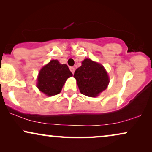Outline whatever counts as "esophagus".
I'll return each instance as SVG.
<instances>
[{
  "label": "esophagus",
  "instance_id": "34e87169",
  "mask_svg": "<svg viewBox=\"0 0 152 152\" xmlns=\"http://www.w3.org/2000/svg\"><path fill=\"white\" fill-rule=\"evenodd\" d=\"M70 71L72 72V73L74 74V72H75V68L74 67H70Z\"/></svg>",
  "mask_w": 152,
  "mask_h": 152
}]
</instances>
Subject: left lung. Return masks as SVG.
Segmentation results:
<instances>
[{"label": "left lung", "instance_id": "left-lung-1", "mask_svg": "<svg viewBox=\"0 0 152 152\" xmlns=\"http://www.w3.org/2000/svg\"><path fill=\"white\" fill-rule=\"evenodd\" d=\"M74 77L80 93L95 97L107 88L109 77L102 65L90 59H85L82 66L75 71Z\"/></svg>", "mask_w": 152, "mask_h": 152}]
</instances>
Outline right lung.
<instances>
[{
    "label": "right lung",
    "instance_id": "1",
    "mask_svg": "<svg viewBox=\"0 0 152 152\" xmlns=\"http://www.w3.org/2000/svg\"><path fill=\"white\" fill-rule=\"evenodd\" d=\"M72 73L66 64L58 60H51L39 72L37 86L47 96H53L61 92L64 84Z\"/></svg>",
    "mask_w": 152,
    "mask_h": 152
}]
</instances>
